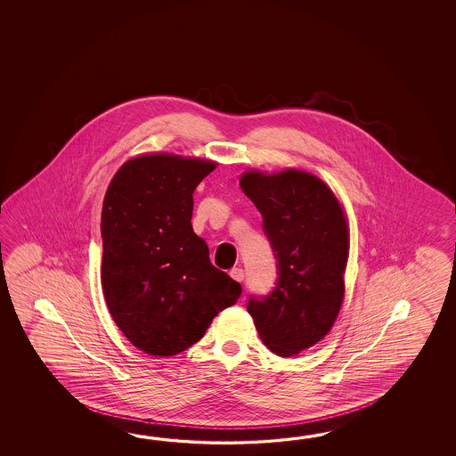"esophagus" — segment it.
Masks as SVG:
<instances>
[{
	"label": "esophagus",
	"instance_id": "1",
	"mask_svg": "<svg viewBox=\"0 0 456 456\" xmlns=\"http://www.w3.org/2000/svg\"><path fill=\"white\" fill-rule=\"evenodd\" d=\"M230 275H232V279L236 281H244V271H242L241 267H234V269H232Z\"/></svg>",
	"mask_w": 456,
	"mask_h": 456
}]
</instances>
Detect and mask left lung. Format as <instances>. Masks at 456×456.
Here are the masks:
<instances>
[{"label": "left lung", "mask_w": 456, "mask_h": 456, "mask_svg": "<svg viewBox=\"0 0 456 456\" xmlns=\"http://www.w3.org/2000/svg\"><path fill=\"white\" fill-rule=\"evenodd\" d=\"M242 192L262 215L277 259V283L251 295L248 311L269 349L290 357L330 332L344 298L347 222L336 195L316 175L287 169L242 175Z\"/></svg>", "instance_id": "left-lung-1"}]
</instances>
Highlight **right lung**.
I'll use <instances>...</instances> for the list:
<instances>
[{
	"label": "right lung",
	"instance_id": "1",
	"mask_svg": "<svg viewBox=\"0 0 456 456\" xmlns=\"http://www.w3.org/2000/svg\"><path fill=\"white\" fill-rule=\"evenodd\" d=\"M215 163L175 155L126 161L107 189L101 216L102 290L135 347L169 357L204 338L241 297L192 230L195 187Z\"/></svg>",
	"mask_w": 456,
	"mask_h": 456
}]
</instances>
